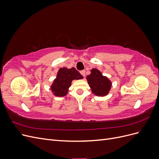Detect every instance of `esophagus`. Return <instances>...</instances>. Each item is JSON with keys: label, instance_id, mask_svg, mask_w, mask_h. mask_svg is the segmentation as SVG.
<instances>
[{"label": "esophagus", "instance_id": "esophagus-1", "mask_svg": "<svg viewBox=\"0 0 159 159\" xmlns=\"http://www.w3.org/2000/svg\"><path fill=\"white\" fill-rule=\"evenodd\" d=\"M80 73H81V74L84 77L85 76V70H82V71H81L80 72Z\"/></svg>", "mask_w": 159, "mask_h": 159}]
</instances>
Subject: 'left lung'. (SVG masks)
<instances>
[{
	"mask_svg": "<svg viewBox=\"0 0 159 159\" xmlns=\"http://www.w3.org/2000/svg\"><path fill=\"white\" fill-rule=\"evenodd\" d=\"M93 93L98 96H105L109 93L111 82L106 76H103L99 70L93 68L86 78Z\"/></svg>",
	"mask_w": 159,
	"mask_h": 159,
	"instance_id": "obj_1",
	"label": "left lung"
}]
</instances>
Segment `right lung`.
Listing matches in <instances>:
<instances>
[{
	"mask_svg": "<svg viewBox=\"0 0 159 159\" xmlns=\"http://www.w3.org/2000/svg\"><path fill=\"white\" fill-rule=\"evenodd\" d=\"M83 78L84 77L75 68H71V69L67 68H60L57 71L56 78L51 85V90L54 95L57 97H63L68 93L72 81Z\"/></svg>",
	"mask_w": 159,
	"mask_h": 159,
	"instance_id": "add662e5",
	"label": "right lung"
}]
</instances>
